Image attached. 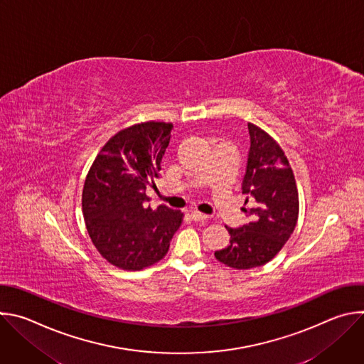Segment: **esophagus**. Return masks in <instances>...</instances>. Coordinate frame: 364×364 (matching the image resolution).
<instances>
[{
  "mask_svg": "<svg viewBox=\"0 0 364 364\" xmlns=\"http://www.w3.org/2000/svg\"><path fill=\"white\" fill-rule=\"evenodd\" d=\"M190 216H191V219L194 220V222H204V220H207V215H203V213H200V212H197V210H193L191 213H190Z\"/></svg>",
  "mask_w": 364,
  "mask_h": 364,
  "instance_id": "esophagus-1",
  "label": "esophagus"
}]
</instances>
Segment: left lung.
<instances>
[{
    "label": "left lung",
    "mask_w": 364,
    "mask_h": 364,
    "mask_svg": "<svg viewBox=\"0 0 364 364\" xmlns=\"http://www.w3.org/2000/svg\"><path fill=\"white\" fill-rule=\"evenodd\" d=\"M250 148L242 193L247 194L242 210L249 222L228 228L230 242L216 250L219 262L235 269L262 267L291 237L299 212L292 168L279 144L262 128L247 124Z\"/></svg>",
    "instance_id": "1"
}]
</instances>
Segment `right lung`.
<instances>
[{"instance_id": "right-lung-1", "label": "right lung", "mask_w": 364, "mask_h": 364, "mask_svg": "<svg viewBox=\"0 0 364 364\" xmlns=\"http://www.w3.org/2000/svg\"><path fill=\"white\" fill-rule=\"evenodd\" d=\"M171 122H141L117 132L86 176L82 212L87 233L109 264L141 271L167 255L183 222L180 210L146 205L171 138Z\"/></svg>"}]
</instances>
